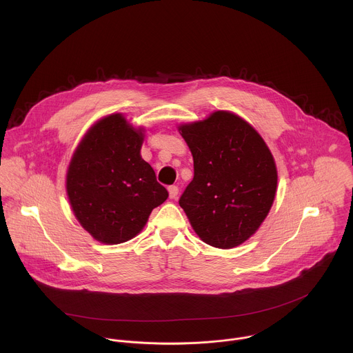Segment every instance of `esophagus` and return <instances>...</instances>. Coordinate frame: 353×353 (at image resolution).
Returning a JSON list of instances; mask_svg holds the SVG:
<instances>
[{
	"label": "esophagus",
	"mask_w": 353,
	"mask_h": 353,
	"mask_svg": "<svg viewBox=\"0 0 353 353\" xmlns=\"http://www.w3.org/2000/svg\"><path fill=\"white\" fill-rule=\"evenodd\" d=\"M168 193H170V199H176V196L179 193V188L175 185L168 186Z\"/></svg>",
	"instance_id": "34e87169"
}]
</instances>
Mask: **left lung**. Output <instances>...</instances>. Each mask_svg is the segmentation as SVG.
<instances>
[{
	"instance_id": "left-lung-1",
	"label": "left lung",
	"mask_w": 353,
	"mask_h": 353,
	"mask_svg": "<svg viewBox=\"0 0 353 353\" xmlns=\"http://www.w3.org/2000/svg\"><path fill=\"white\" fill-rule=\"evenodd\" d=\"M194 161V178L179 199L193 230L213 248L248 241L268 216L277 170L262 137L246 121L216 111L179 126Z\"/></svg>"
}]
</instances>
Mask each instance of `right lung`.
I'll list each match as a JSON object with an SVG mask.
<instances>
[{
  "label": "right lung",
  "instance_id": "right-lung-1",
  "mask_svg": "<svg viewBox=\"0 0 353 353\" xmlns=\"http://www.w3.org/2000/svg\"><path fill=\"white\" fill-rule=\"evenodd\" d=\"M143 132L121 114L97 122L74 152L66 192L80 224L101 243L118 245L134 238L152 210L167 200L141 157Z\"/></svg>",
  "mask_w": 353,
  "mask_h": 353
}]
</instances>
